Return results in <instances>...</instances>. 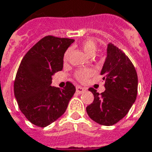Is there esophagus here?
<instances>
[{"label": "esophagus", "instance_id": "obj_1", "mask_svg": "<svg viewBox=\"0 0 152 152\" xmlns=\"http://www.w3.org/2000/svg\"><path fill=\"white\" fill-rule=\"evenodd\" d=\"M85 91H86V89L83 88V87H81V86L76 87V92H77L78 94H81V93H83Z\"/></svg>", "mask_w": 152, "mask_h": 152}]
</instances>
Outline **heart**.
Returning <instances> with one entry per match:
<instances>
[{
  "label": "heart",
  "instance_id": "b5f03b06",
  "mask_svg": "<svg viewBox=\"0 0 152 152\" xmlns=\"http://www.w3.org/2000/svg\"><path fill=\"white\" fill-rule=\"evenodd\" d=\"M80 48L81 49L85 52V53L88 55L89 57H92L95 54L96 49H97V47H96V43H94V40L92 39H86L84 40L83 42L80 44ZM70 53H71V51L66 50L64 53L63 56V61L64 63H66L69 61V58H70ZM94 70L92 69H82V70H79L75 73V77L76 79L81 82V83H85L88 80L91 78V76H94Z\"/></svg>",
  "mask_w": 152,
  "mask_h": 152
}]
</instances>
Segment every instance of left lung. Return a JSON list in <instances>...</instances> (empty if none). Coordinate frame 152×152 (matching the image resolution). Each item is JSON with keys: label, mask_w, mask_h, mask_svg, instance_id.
I'll return each instance as SVG.
<instances>
[{"label": "left lung", "mask_w": 152, "mask_h": 152, "mask_svg": "<svg viewBox=\"0 0 152 152\" xmlns=\"http://www.w3.org/2000/svg\"><path fill=\"white\" fill-rule=\"evenodd\" d=\"M105 91L99 94L94 88V101L86 107L92 120L104 126L117 124L126 116L137 94V74L130 59L113 43L108 44L107 58L101 70Z\"/></svg>", "instance_id": "8db88e82"}]
</instances>
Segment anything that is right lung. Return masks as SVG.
I'll use <instances>...</instances> for the list:
<instances>
[{
  "label": "right lung",
  "mask_w": 152,
  "mask_h": 152,
  "mask_svg": "<svg viewBox=\"0 0 152 152\" xmlns=\"http://www.w3.org/2000/svg\"><path fill=\"white\" fill-rule=\"evenodd\" d=\"M74 39L45 36L27 52L17 71L14 93L20 111L40 128L65 113L76 87L67 81L63 89L52 86V76L62 70L63 56Z\"/></svg>",
  "instance_id": "right-lung-1"
}]
</instances>
